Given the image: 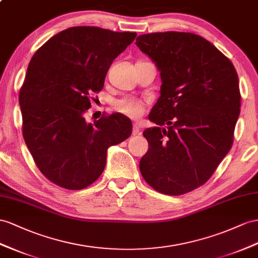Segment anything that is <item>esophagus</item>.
<instances>
[{"mask_svg": "<svg viewBox=\"0 0 258 258\" xmlns=\"http://www.w3.org/2000/svg\"><path fill=\"white\" fill-rule=\"evenodd\" d=\"M132 133H133L134 136L140 134V124H138V123L133 124V132H132Z\"/></svg>", "mask_w": 258, "mask_h": 258, "instance_id": "1", "label": "esophagus"}]
</instances>
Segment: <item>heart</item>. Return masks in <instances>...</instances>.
<instances>
[{"mask_svg": "<svg viewBox=\"0 0 258 258\" xmlns=\"http://www.w3.org/2000/svg\"><path fill=\"white\" fill-rule=\"evenodd\" d=\"M114 109L128 117H138L143 114L145 102L134 97H126L114 102Z\"/></svg>", "mask_w": 258, "mask_h": 258, "instance_id": "heart-1", "label": "heart"}]
</instances>
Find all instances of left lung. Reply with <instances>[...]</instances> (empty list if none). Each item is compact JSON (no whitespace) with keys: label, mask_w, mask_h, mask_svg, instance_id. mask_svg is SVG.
<instances>
[{"label":"left lung","mask_w":258,"mask_h":258,"mask_svg":"<svg viewBox=\"0 0 258 258\" xmlns=\"http://www.w3.org/2000/svg\"><path fill=\"white\" fill-rule=\"evenodd\" d=\"M135 43L155 62L162 83L148 116L157 126L143 133L149 149L141 173L162 194L188 193L209 180L232 146L239 77L226 55L190 32L142 35Z\"/></svg>","instance_id":"obj_1"}]
</instances>
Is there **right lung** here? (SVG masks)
<instances>
[{
    "label": "right lung",
    "mask_w": 258,
    "mask_h": 258,
    "mask_svg": "<svg viewBox=\"0 0 258 258\" xmlns=\"http://www.w3.org/2000/svg\"><path fill=\"white\" fill-rule=\"evenodd\" d=\"M135 37L78 26L50 38L31 57L19 91L23 136L39 170L56 185L89 186L103 172L108 148L131 136L132 122L121 113L94 124L84 114L112 62Z\"/></svg>",
    "instance_id": "1"
}]
</instances>
